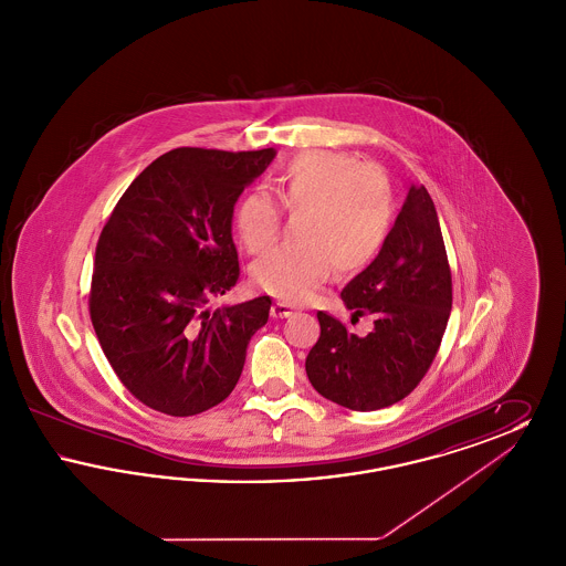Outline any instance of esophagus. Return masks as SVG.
I'll return each mask as SVG.
<instances>
[{
    "label": "esophagus",
    "mask_w": 566,
    "mask_h": 566,
    "mask_svg": "<svg viewBox=\"0 0 566 566\" xmlns=\"http://www.w3.org/2000/svg\"><path fill=\"white\" fill-rule=\"evenodd\" d=\"M293 312H295V307L289 305V303H280V301H277V303L271 305V316H273V318H289Z\"/></svg>",
    "instance_id": "esophagus-1"
}]
</instances>
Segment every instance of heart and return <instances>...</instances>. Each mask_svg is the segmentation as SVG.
<instances>
[{
    "label": "heart",
    "mask_w": 566,
    "mask_h": 566,
    "mask_svg": "<svg viewBox=\"0 0 566 566\" xmlns=\"http://www.w3.org/2000/svg\"><path fill=\"white\" fill-rule=\"evenodd\" d=\"M280 203L301 214L295 248H280L254 263L259 291L286 303L310 301L333 275L365 270L388 240L395 195L374 165L333 150H305L286 163L273 182ZM280 227L275 203L261 190L245 195L235 231L248 254L268 252Z\"/></svg>",
    "instance_id": "1"
}]
</instances>
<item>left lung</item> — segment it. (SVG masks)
Returning a JSON list of instances; mask_svg holds the SVG:
<instances>
[{
    "label": "left lung",
    "mask_w": 566,
    "mask_h": 566,
    "mask_svg": "<svg viewBox=\"0 0 566 566\" xmlns=\"http://www.w3.org/2000/svg\"><path fill=\"white\" fill-rule=\"evenodd\" d=\"M352 318L374 316L365 337L318 312L307 354L312 386L333 403L376 411L405 399L431 367L452 310V275L431 195L409 185L376 261L342 293Z\"/></svg>",
    "instance_id": "obj_1"
}]
</instances>
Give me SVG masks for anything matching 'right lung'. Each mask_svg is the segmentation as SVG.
I'll return each mask as SVG.
<instances>
[{
    "label": "right lung",
    "instance_id": "1",
    "mask_svg": "<svg viewBox=\"0 0 566 566\" xmlns=\"http://www.w3.org/2000/svg\"><path fill=\"white\" fill-rule=\"evenodd\" d=\"M275 148H176L125 190L95 252L91 321L104 354L142 403L195 416L224 401L242 376L270 296L210 307L240 277L233 208Z\"/></svg>",
    "mask_w": 566,
    "mask_h": 566
}]
</instances>
